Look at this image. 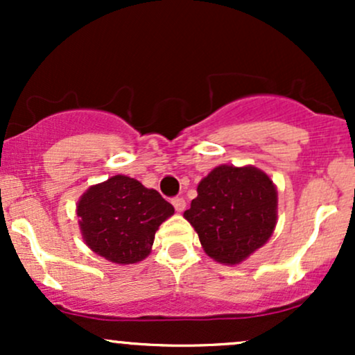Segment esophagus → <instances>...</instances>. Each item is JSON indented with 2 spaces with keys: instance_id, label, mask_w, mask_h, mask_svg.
Returning a JSON list of instances; mask_svg holds the SVG:
<instances>
[{
  "instance_id": "obj_1",
  "label": "esophagus",
  "mask_w": 355,
  "mask_h": 355,
  "mask_svg": "<svg viewBox=\"0 0 355 355\" xmlns=\"http://www.w3.org/2000/svg\"><path fill=\"white\" fill-rule=\"evenodd\" d=\"M172 203H173V207H175V210L178 211V214H180V211H183L185 210V207H187V202L183 200L182 197H177V198H173L172 200Z\"/></svg>"
}]
</instances>
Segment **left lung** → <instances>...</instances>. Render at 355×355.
Listing matches in <instances>:
<instances>
[{"label": "left lung", "mask_w": 355, "mask_h": 355, "mask_svg": "<svg viewBox=\"0 0 355 355\" xmlns=\"http://www.w3.org/2000/svg\"><path fill=\"white\" fill-rule=\"evenodd\" d=\"M197 193L183 217L215 262L239 266L274 234L279 198L263 170L218 165L202 178Z\"/></svg>", "instance_id": "obj_1"}]
</instances>
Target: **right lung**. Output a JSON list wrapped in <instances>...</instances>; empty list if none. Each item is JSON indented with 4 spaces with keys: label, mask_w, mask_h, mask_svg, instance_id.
I'll list each match as a JSON object with an SVG mask.
<instances>
[{
    "label": "right lung",
    "mask_w": 355,
    "mask_h": 355,
    "mask_svg": "<svg viewBox=\"0 0 355 355\" xmlns=\"http://www.w3.org/2000/svg\"><path fill=\"white\" fill-rule=\"evenodd\" d=\"M173 214V207L157 190L146 189L126 175H113L92 185L76 203L85 243L118 266L146 259L155 232Z\"/></svg>",
    "instance_id": "obj_1"
}]
</instances>
